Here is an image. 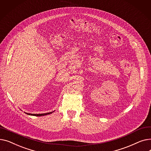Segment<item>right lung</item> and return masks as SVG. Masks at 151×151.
<instances>
[{
    "instance_id": "right-lung-1",
    "label": "right lung",
    "mask_w": 151,
    "mask_h": 151,
    "mask_svg": "<svg viewBox=\"0 0 151 151\" xmlns=\"http://www.w3.org/2000/svg\"><path fill=\"white\" fill-rule=\"evenodd\" d=\"M54 111L52 112H50V113H43V114H31V113H26L24 112L27 115H30V116H45V115H47V114H50L52 113Z\"/></svg>"
}]
</instances>
